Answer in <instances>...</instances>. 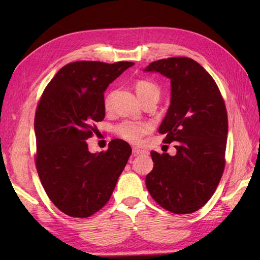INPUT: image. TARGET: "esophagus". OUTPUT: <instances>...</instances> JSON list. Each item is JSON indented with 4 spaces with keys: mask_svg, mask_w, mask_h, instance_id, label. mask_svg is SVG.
<instances>
[{
    "mask_svg": "<svg viewBox=\"0 0 260 260\" xmlns=\"http://www.w3.org/2000/svg\"><path fill=\"white\" fill-rule=\"evenodd\" d=\"M145 151L144 150H141V148H137V147H134L133 148V155L136 156V155H140V154H143Z\"/></svg>",
    "mask_w": 260,
    "mask_h": 260,
    "instance_id": "1",
    "label": "esophagus"
}]
</instances>
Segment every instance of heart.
<instances>
[{"label":"heart","mask_w":260,"mask_h":260,"mask_svg":"<svg viewBox=\"0 0 260 260\" xmlns=\"http://www.w3.org/2000/svg\"><path fill=\"white\" fill-rule=\"evenodd\" d=\"M135 90L141 101L150 97L159 98V93H161L157 85L145 79H141L136 82ZM113 97L114 92H109L106 98H105V104H106L107 107L109 106L110 103H112ZM115 131L121 139H124L125 141L129 143H133V144H137V143H140L143 136L150 133L152 131V125L150 123H145V121L125 120L123 123L116 126Z\"/></svg>","instance_id":"b5f03b06"}]
</instances>
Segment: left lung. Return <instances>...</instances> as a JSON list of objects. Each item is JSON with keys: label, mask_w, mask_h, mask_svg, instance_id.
<instances>
[{"label": "left lung", "mask_w": 260, "mask_h": 260, "mask_svg": "<svg viewBox=\"0 0 260 260\" xmlns=\"http://www.w3.org/2000/svg\"><path fill=\"white\" fill-rule=\"evenodd\" d=\"M144 71L171 80V104L158 133L176 148L174 156L151 152L154 167L146 187L168 211L192 213L212 197L224 170L228 115L223 98L212 77L191 58L161 59Z\"/></svg>", "instance_id": "1"}]
</instances>
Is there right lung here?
Here are the masks:
<instances>
[{"mask_svg":"<svg viewBox=\"0 0 260 260\" xmlns=\"http://www.w3.org/2000/svg\"><path fill=\"white\" fill-rule=\"evenodd\" d=\"M134 62L76 61L49 82L35 117L36 165L49 199L70 217L87 218L112 197L132 148L123 140L90 153L86 140L105 117L104 92Z\"/></svg>","mask_w":260,"mask_h":260,"instance_id":"obj_1","label":"right lung"}]
</instances>
